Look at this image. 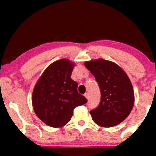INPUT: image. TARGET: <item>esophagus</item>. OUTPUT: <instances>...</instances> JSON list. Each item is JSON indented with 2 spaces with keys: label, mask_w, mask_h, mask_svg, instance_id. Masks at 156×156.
Returning a JSON list of instances; mask_svg holds the SVG:
<instances>
[{
  "label": "esophagus",
  "mask_w": 156,
  "mask_h": 156,
  "mask_svg": "<svg viewBox=\"0 0 156 156\" xmlns=\"http://www.w3.org/2000/svg\"><path fill=\"white\" fill-rule=\"evenodd\" d=\"M84 96L86 97V98H87V99H88L89 98V94H88V93H85V94H84Z\"/></svg>",
  "instance_id": "1"
}]
</instances>
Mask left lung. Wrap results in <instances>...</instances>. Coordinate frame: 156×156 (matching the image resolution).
<instances>
[{"mask_svg":"<svg viewBox=\"0 0 156 156\" xmlns=\"http://www.w3.org/2000/svg\"><path fill=\"white\" fill-rule=\"evenodd\" d=\"M86 68L94 76L101 90L98 107L90 111L93 121L102 127L120 124L130 113L134 94L130 79L121 67L104 59L87 61Z\"/></svg>","mask_w":156,"mask_h":156,"instance_id":"8db88e82","label":"left lung"}]
</instances>
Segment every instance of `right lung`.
<instances>
[{
  "label": "right lung",
  "mask_w": 156,
  "mask_h": 156,
  "mask_svg": "<svg viewBox=\"0 0 156 156\" xmlns=\"http://www.w3.org/2000/svg\"><path fill=\"white\" fill-rule=\"evenodd\" d=\"M74 65L65 58L54 62L45 70L34 87L32 102L34 112L51 127L66 125L75 108L87 102L77 92L78 83L70 78Z\"/></svg>",
  "instance_id": "obj_1"
}]
</instances>
